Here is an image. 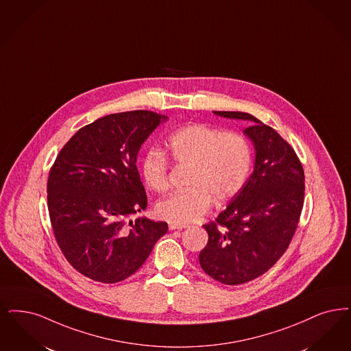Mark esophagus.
<instances>
[{"label": "esophagus", "instance_id": "obj_1", "mask_svg": "<svg viewBox=\"0 0 351 351\" xmlns=\"http://www.w3.org/2000/svg\"><path fill=\"white\" fill-rule=\"evenodd\" d=\"M169 230H182L186 228L188 225H178V223H169Z\"/></svg>", "mask_w": 351, "mask_h": 351}]
</instances>
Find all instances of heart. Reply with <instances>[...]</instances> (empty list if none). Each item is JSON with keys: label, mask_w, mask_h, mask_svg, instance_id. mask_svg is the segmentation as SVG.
Masks as SVG:
<instances>
[{"label": "heart", "mask_w": 351, "mask_h": 351, "mask_svg": "<svg viewBox=\"0 0 351 351\" xmlns=\"http://www.w3.org/2000/svg\"><path fill=\"white\" fill-rule=\"evenodd\" d=\"M171 159L189 166L188 189L163 198L156 205L158 215L171 223L188 225L199 219L213 205L237 196L248 178L252 153L248 141L237 132L189 124L173 132L167 140ZM169 165L160 152L150 150L142 160V175L155 192L169 188Z\"/></svg>", "instance_id": "1"}]
</instances>
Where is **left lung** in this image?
<instances>
[{
    "label": "left lung",
    "mask_w": 351,
    "mask_h": 351,
    "mask_svg": "<svg viewBox=\"0 0 351 351\" xmlns=\"http://www.w3.org/2000/svg\"><path fill=\"white\" fill-rule=\"evenodd\" d=\"M248 120L244 133L253 141L254 169L232 202L204 225L209 240L199 265L225 285H241L273 267L294 237L304 202V171L287 141L252 114L214 111Z\"/></svg>",
    "instance_id": "obj_1"
}]
</instances>
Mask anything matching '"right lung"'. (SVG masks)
I'll use <instances>...</instances> for the list:
<instances>
[{
	"instance_id": "1",
	"label": "right lung",
	"mask_w": 351,
	"mask_h": 351,
	"mask_svg": "<svg viewBox=\"0 0 351 351\" xmlns=\"http://www.w3.org/2000/svg\"><path fill=\"white\" fill-rule=\"evenodd\" d=\"M166 119L142 110L100 117L65 143L49 169L55 239L71 267L90 280H125L169 231L166 222L130 219L147 206L137 154Z\"/></svg>"
}]
</instances>
